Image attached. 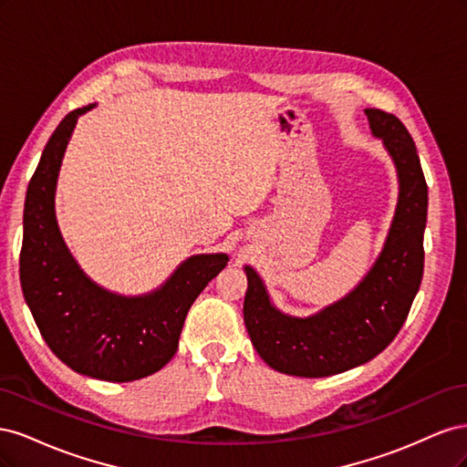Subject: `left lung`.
Returning <instances> with one entry per match:
<instances>
[{
    "label": "left lung",
    "instance_id": "8db88e82",
    "mask_svg": "<svg viewBox=\"0 0 467 467\" xmlns=\"http://www.w3.org/2000/svg\"><path fill=\"white\" fill-rule=\"evenodd\" d=\"M364 112L400 179L391 228L368 275L316 316L292 317L271 304L261 276L245 266V327L259 357L282 374L325 378L372 360L400 333L420 286L429 189L417 148L398 117L379 109Z\"/></svg>",
    "mask_w": 467,
    "mask_h": 467
}]
</instances>
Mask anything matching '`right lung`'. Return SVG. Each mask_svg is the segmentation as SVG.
Here are the masks:
<instances>
[{"label":"right lung","instance_id":"obj_1","mask_svg":"<svg viewBox=\"0 0 467 467\" xmlns=\"http://www.w3.org/2000/svg\"><path fill=\"white\" fill-rule=\"evenodd\" d=\"M93 107L67 112L31 177L23 214L21 286L42 338L64 364L89 378L132 381L173 358L192 302L230 257L194 255L161 288L130 298L83 275L56 223L54 194L69 136Z\"/></svg>","mask_w":467,"mask_h":467}]
</instances>
